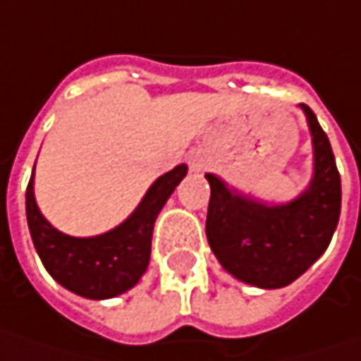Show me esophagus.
Segmentation results:
<instances>
[{"label":"esophagus","mask_w":361,"mask_h":361,"mask_svg":"<svg viewBox=\"0 0 361 361\" xmlns=\"http://www.w3.org/2000/svg\"><path fill=\"white\" fill-rule=\"evenodd\" d=\"M188 166L192 169V171H202L204 169V159H202L201 152H190L188 154Z\"/></svg>","instance_id":"34e87169"}]
</instances>
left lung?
<instances>
[{"mask_svg": "<svg viewBox=\"0 0 361 361\" xmlns=\"http://www.w3.org/2000/svg\"><path fill=\"white\" fill-rule=\"evenodd\" d=\"M301 108L312 128L315 173L312 187L299 199L267 207L207 174L209 245L233 277L263 289L285 287L310 269L327 249L340 221L341 180L334 150L312 108Z\"/></svg>", "mask_w": 361, "mask_h": 361, "instance_id": "1", "label": "left lung"}]
</instances>
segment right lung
Masks as SVG:
<instances>
[{
	"label": "right lung",
	"instance_id": "1",
	"mask_svg": "<svg viewBox=\"0 0 361 361\" xmlns=\"http://www.w3.org/2000/svg\"><path fill=\"white\" fill-rule=\"evenodd\" d=\"M185 174L187 166L178 164L148 188L138 209L120 227L78 239L56 231L42 216L34 199L32 173L25 188V215L44 267L58 283L82 298L108 299L128 291L148 267L154 221Z\"/></svg>",
	"mask_w": 361,
	"mask_h": 361
}]
</instances>
